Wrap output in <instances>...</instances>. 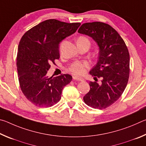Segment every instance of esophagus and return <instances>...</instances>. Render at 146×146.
<instances>
[{
	"instance_id": "1",
	"label": "esophagus",
	"mask_w": 146,
	"mask_h": 146,
	"mask_svg": "<svg viewBox=\"0 0 146 146\" xmlns=\"http://www.w3.org/2000/svg\"><path fill=\"white\" fill-rule=\"evenodd\" d=\"M73 78L74 79V80H78V81H80V82H83L84 80V78H79V77H77V76H73Z\"/></svg>"
}]
</instances>
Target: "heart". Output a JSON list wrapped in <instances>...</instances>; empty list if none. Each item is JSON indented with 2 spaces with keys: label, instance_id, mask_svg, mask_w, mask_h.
<instances>
[{
  "label": "heart",
  "instance_id": "b5f03b06",
  "mask_svg": "<svg viewBox=\"0 0 146 146\" xmlns=\"http://www.w3.org/2000/svg\"><path fill=\"white\" fill-rule=\"evenodd\" d=\"M87 41L90 42L88 39L85 36H80L77 41ZM89 68V64L86 61H77L73 62L69 67L68 70L76 76H81L86 72V69Z\"/></svg>",
  "mask_w": 146,
  "mask_h": 146
}]
</instances>
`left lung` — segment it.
I'll return each instance as SVG.
<instances>
[{
	"label": "left lung",
	"instance_id": "8db88e82",
	"mask_svg": "<svg viewBox=\"0 0 146 146\" xmlns=\"http://www.w3.org/2000/svg\"><path fill=\"white\" fill-rule=\"evenodd\" d=\"M78 32L92 37L99 46V56L90 73L95 81L84 97L90 107L103 110L114 104L126 88L129 76V53L126 44L115 29L108 24L93 22L83 24ZM102 79L98 85L97 78Z\"/></svg>",
	"mask_w": 146,
	"mask_h": 146
}]
</instances>
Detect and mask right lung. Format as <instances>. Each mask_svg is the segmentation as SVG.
<instances>
[{
    "label": "right lung",
    "mask_w": 146,
    "mask_h": 146,
    "mask_svg": "<svg viewBox=\"0 0 146 146\" xmlns=\"http://www.w3.org/2000/svg\"><path fill=\"white\" fill-rule=\"evenodd\" d=\"M80 23L48 19L27 31L20 40L17 56L20 88L26 98L39 108L55 105L63 88L72 80L69 74L48 77L51 63L60 58L59 44L75 33Z\"/></svg>",
    "instance_id": "add662e5"
}]
</instances>
